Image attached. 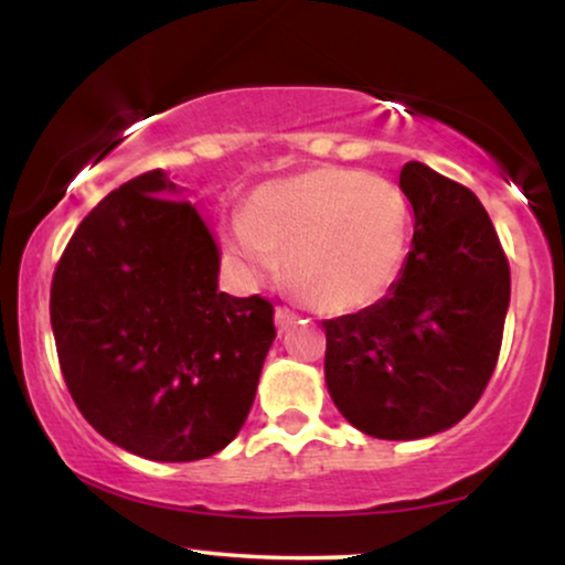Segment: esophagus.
Returning <instances> with one entry per match:
<instances>
[{
    "mask_svg": "<svg viewBox=\"0 0 565 565\" xmlns=\"http://www.w3.org/2000/svg\"><path fill=\"white\" fill-rule=\"evenodd\" d=\"M296 321V313H290L288 308H275V323H277V331H285L290 327V323Z\"/></svg>",
    "mask_w": 565,
    "mask_h": 565,
    "instance_id": "obj_1",
    "label": "esophagus"
}]
</instances>
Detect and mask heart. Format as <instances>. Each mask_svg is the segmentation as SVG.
Instances as JSON below:
<instances>
[{"label": "heart", "instance_id": "heart-1", "mask_svg": "<svg viewBox=\"0 0 565 565\" xmlns=\"http://www.w3.org/2000/svg\"><path fill=\"white\" fill-rule=\"evenodd\" d=\"M406 246L404 195L344 167H316L265 184L228 228V252L246 277H269L282 257L292 296L329 316L375 303L398 277Z\"/></svg>", "mask_w": 565, "mask_h": 565}]
</instances>
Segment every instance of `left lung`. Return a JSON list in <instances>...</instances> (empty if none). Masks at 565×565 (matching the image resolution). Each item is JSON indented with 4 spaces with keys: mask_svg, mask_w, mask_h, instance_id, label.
<instances>
[{
    "mask_svg": "<svg viewBox=\"0 0 565 565\" xmlns=\"http://www.w3.org/2000/svg\"><path fill=\"white\" fill-rule=\"evenodd\" d=\"M412 252L388 296L323 321L329 396L377 439H422L458 424L497 367L509 265L489 213L422 161L401 169Z\"/></svg>",
    "mask_w": 565,
    "mask_h": 565,
    "instance_id": "8db88e82",
    "label": "left lung"
}]
</instances>
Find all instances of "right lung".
<instances>
[{"label":"right lung","instance_id":"right-lung-1","mask_svg":"<svg viewBox=\"0 0 565 565\" xmlns=\"http://www.w3.org/2000/svg\"><path fill=\"white\" fill-rule=\"evenodd\" d=\"M184 188L153 169L74 231L51 327L76 408L146 460L221 452L244 427L275 342L265 298L218 290L221 249Z\"/></svg>","mask_w":565,"mask_h":565}]
</instances>
